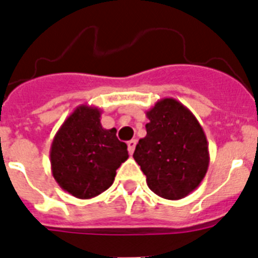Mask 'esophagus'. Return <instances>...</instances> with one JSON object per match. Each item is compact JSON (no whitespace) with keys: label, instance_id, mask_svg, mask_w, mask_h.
Returning <instances> with one entry per match:
<instances>
[{"label":"esophagus","instance_id":"1","mask_svg":"<svg viewBox=\"0 0 258 258\" xmlns=\"http://www.w3.org/2000/svg\"><path fill=\"white\" fill-rule=\"evenodd\" d=\"M136 145H137V141L136 140H132L127 142V151H129V154H133L134 152V149H136Z\"/></svg>","mask_w":258,"mask_h":258}]
</instances>
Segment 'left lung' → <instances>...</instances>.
<instances>
[{
	"label": "left lung",
	"instance_id": "left-lung-1",
	"mask_svg": "<svg viewBox=\"0 0 258 258\" xmlns=\"http://www.w3.org/2000/svg\"><path fill=\"white\" fill-rule=\"evenodd\" d=\"M145 138L133 157L152 192L168 200L183 199L202 183L209 166V149L202 125L187 107L163 98L149 111Z\"/></svg>",
	"mask_w": 258,
	"mask_h": 258
}]
</instances>
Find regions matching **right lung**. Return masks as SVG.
<instances>
[{"instance_id": "1", "label": "right lung", "mask_w": 258, "mask_h": 258, "mask_svg": "<svg viewBox=\"0 0 258 258\" xmlns=\"http://www.w3.org/2000/svg\"><path fill=\"white\" fill-rule=\"evenodd\" d=\"M102 109L88 103L72 111L54 136L50 165L56 183L77 199H92L113 183L127 160V147L116 129H104Z\"/></svg>"}]
</instances>
